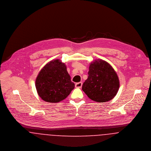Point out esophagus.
<instances>
[{"mask_svg":"<svg viewBox=\"0 0 151 151\" xmlns=\"http://www.w3.org/2000/svg\"><path fill=\"white\" fill-rule=\"evenodd\" d=\"M82 86V82H78L75 84V87L76 88H81Z\"/></svg>","mask_w":151,"mask_h":151,"instance_id":"34e87169","label":"esophagus"}]
</instances>
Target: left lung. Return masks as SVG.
<instances>
[{
	"label": "left lung",
	"mask_w": 151,
	"mask_h": 151,
	"mask_svg": "<svg viewBox=\"0 0 151 151\" xmlns=\"http://www.w3.org/2000/svg\"><path fill=\"white\" fill-rule=\"evenodd\" d=\"M88 78L82 90L91 100L104 102L112 100L119 88L117 73L112 67L102 60H95L90 64Z\"/></svg>",
	"instance_id": "left-lung-1"
}]
</instances>
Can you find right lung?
Returning a JSON list of instances; mask_svg holds the SVG:
<instances>
[{"mask_svg":"<svg viewBox=\"0 0 151 151\" xmlns=\"http://www.w3.org/2000/svg\"><path fill=\"white\" fill-rule=\"evenodd\" d=\"M39 97L51 103L65 99L75 88L65 64L59 60L51 61L39 72L35 81Z\"/></svg>","mask_w":151,"mask_h":151,"instance_id":"obj_1","label":"right lung"}]
</instances>
